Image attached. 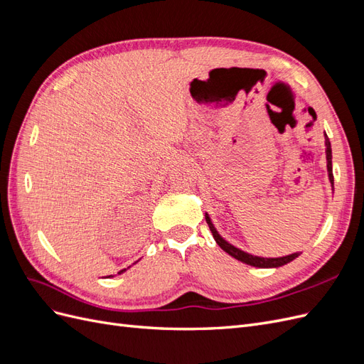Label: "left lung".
<instances>
[{"mask_svg":"<svg viewBox=\"0 0 364 364\" xmlns=\"http://www.w3.org/2000/svg\"><path fill=\"white\" fill-rule=\"evenodd\" d=\"M325 146H326V167H328V176H329V182H331V185H334V176H333V153H331V142H329V138L325 135ZM205 218H206V223L209 226V229H211L213 232V237L214 240L217 241V245L222 247L226 253H229L230 257H234L235 259L241 261V262H246L249 264V266H253V267H261V269H270V267H281L284 266V264H287L290 261H293L294 258H297L301 255V253H291V255H287V257H281V258H261V257H253L250 255V253H246L243 250L237 249L235 246H232L230 243H228L226 240L222 238V235H220L217 232V229L214 228L211 218H209L208 214H205Z\"/></svg>","mask_w":364,"mask_h":364,"instance_id":"left-lung-1","label":"left lung"}]
</instances>
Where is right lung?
<instances>
[{"label": "right lung", "mask_w": 364, "mask_h": 364, "mask_svg": "<svg viewBox=\"0 0 364 364\" xmlns=\"http://www.w3.org/2000/svg\"><path fill=\"white\" fill-rule=\"evenodd\" d=\"M123 272H126V269H123V270H119L118 273H123Z\"/></svg>", "instance_id": "1"}]
</instances>
